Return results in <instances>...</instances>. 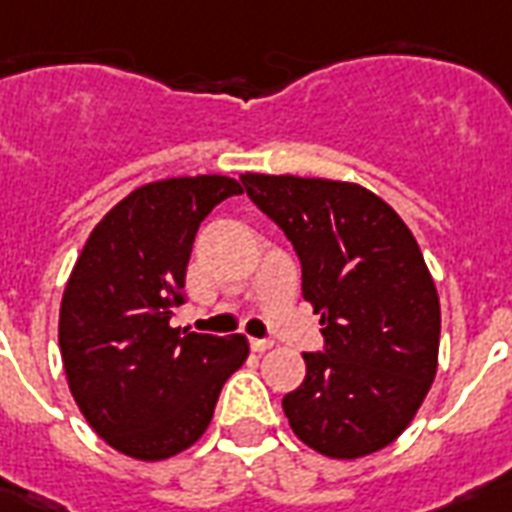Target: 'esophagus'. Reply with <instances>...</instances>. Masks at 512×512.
<instances>
[{"label":"esophagus","mask_w":512,"mask_h":512,"mask_svg":"<svg viewBox=\"0 0 512 512\" xmlns=\"http://www.w3.org/2000/svg\"><path fill=\"white\" fill-rule=\"evenodd\" d=\"M272 344H275V342H269V339H251V350L253 352H267V350H272Z\"/></svg>","instance_id":"obj_1"}]
</instances>
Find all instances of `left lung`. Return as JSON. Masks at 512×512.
I'll return each instance as SVG.
<instances>
[{
    "label": "left lung",
    "instance_id": "1",
    "mask_svg": "<svg viewBox=\"0 0 512 512\" xmlns=\"http://www.w3.org/2000/svg\"><path fill=\"white\" fill-rule=\"evenodd\" d=\"M240 178L299 253L301 291L326 336V352H304V382L283 398L288 425L331 459L390 446L438 371L441 301L417 237L352 181Z\"/></svg>",
    "mask_w": 512,
    "mask_h": 512
}]
</instances>
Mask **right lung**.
I'll use <instances>...</instances> for the list:
<instances>
[{"label": "right lung", "mask_w": 512, "mask_h": 512, "mask_svg": "<svg viewBox=\"0 0 512 512\" xmlns=\"http://www.w3.org/2000/svg\"><path fill=\"white\" fill-rule=\"evenodd\" d=\"M232 194L229 176L149 181L95 224L61 299L58 344L82 417L141 462L176 457L208 430L219 392L248 358L243 334H181L186 264L202 219Z\"/></svg>", "instance_id": "add662e5"}]
</instances>
